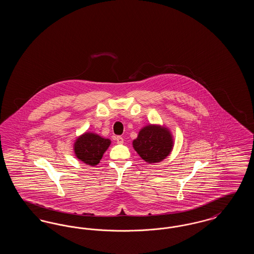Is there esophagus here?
Returning <instances> with one entry per match:
<instances>
[{
    "instance_id": "1",
    "label": "esophagus",
    "mask_w": 254,
    "mask_h": 254,
    "mask_svg": "<svg viewBox=\"0 0 254 254\" xmlns=\"http://www.w3.org/2000/svg\"><path fill=\"white\" fill-rule=\"evenodd\" d=\"M116 141L118 144H123L124 143V138L122 136H117L116 137Z\"/></svg>"
}]
</instances>
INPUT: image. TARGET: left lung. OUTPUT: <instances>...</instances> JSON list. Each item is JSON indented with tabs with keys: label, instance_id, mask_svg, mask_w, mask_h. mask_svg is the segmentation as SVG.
I'll return each mask as SVG.
<instances>
[{
	"label": "left lung",
	"instance_id": "obj_1",
	"mask_svg": "<svg viewBox=\"0 0 254 254\" xmlns=\"http://www.w3.org/2000/svg\"><path fill=\"white\" fill-rule=\"evenodd\" d=\"M132 145L136 152L146 163H159L168 157L173 148L172 134L165 127L149 125L139 131Z\"/></svg>",
	"mask_w": 254,
	"mask_h": 254
}]
</instances>
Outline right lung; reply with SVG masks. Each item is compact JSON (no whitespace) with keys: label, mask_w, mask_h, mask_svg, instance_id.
<instances>
[{"label":"right lung","mask_w":254,"mask_h":254,"mask_svg":"<svg viewBox=\"0 0 254 254\" xmlns=\"http://www.w3.org/2000/svg\"><path fill=\"white\" fill-rule=\"evenodd\" d=\"M110 143L109 139L96 133L85 132L76 139L73 148L76 157L86 165L94 167L100 163Z\"/></svg>","instance_id":"right-lung-1"}]
</instances>
